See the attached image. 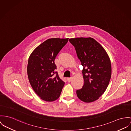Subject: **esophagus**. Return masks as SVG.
Here are the masks:
<instances>
[{
  "label": "esophagus",
  "instance_id": "obj_1",
  "mask_svg": "<svg viewBox=\"0 0 131 131\" xmlns=\"http://www.w3.org/2000/svg\"><path fill=\"white\" fill-rule=\"evenodd\" d=\"M67 80L68 81V82H70L72 80V78L71 77H69V78H67Z\"/></svg>",
  "mask_w": 131,
  "mask_h": 131
}]
</instances>
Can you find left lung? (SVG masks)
I'll list each match as a JSON object with an SVG mask.
<instances>
[{"label":"left lung","mask_w":131,"mask_h":131,"mask_svg":"<svg viewBox=\"0 0 131 131\" xmlns=\"http://www.w3.org/2000/svg\"><path fill=\"white\" fill-rule=\"evenodd\" d=\"M69 41L74 46L83 67L84 84L76 91L77 97L86 103L96 101L105 92L111 79L109 57L101 44L92 38H71Z\"/></svg>","instance_id":"left-lung-1"}]
</instances>
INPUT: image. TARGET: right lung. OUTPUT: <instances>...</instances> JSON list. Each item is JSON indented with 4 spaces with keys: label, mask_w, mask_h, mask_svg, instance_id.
I'll use <instances>...</instances> for the list:
<instances>
[{
    "label": "right lung",
    "mask_w": 131,
    "mask_h": 131,
    "mask_svg": "<svg viewBox=\"0 0 131 131\" xmlns=\"http://www.w3.org/2000/svg\"><path fill=\"white\" fill-rule=\"evenodd\" d=\"M68 38H51L44 41L31 54L27 65L30 85L36 94L45 101L57 100L65 82L59 77L55 58Z\"/></svg>",
    "instance_id": "1"
}]
</instances>
